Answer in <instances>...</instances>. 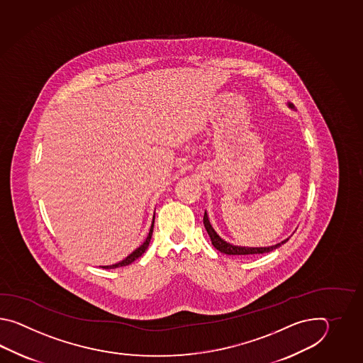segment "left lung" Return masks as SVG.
<instances>
[{
  "label": "left lung",
  "instance_id": "left-lung-1",
  "mask_svg": "<svg viewBox=\"0 0 363 363\" xmlns=\"http://www.w3.org/2000/svg\"><path fill=\"white\" fill-rule=\"evenodd\" d=\"M288 106L291 108H294V104H288ZM203 225L208 231V236L211 239V244L214 245L216 250H219L220 253L228 255H263V253H269L272 252L274 249L281 247L283 244H286V241L289 239H286L281 242H279L277 245H272V247H238V245H232L230 242L224 241L218 233L216 230L211 227V224L208 222V214L205 211V216H203Z\"/></svg>",
  "mask_w": 363,
  "mask_h": 363
}]
</instances>
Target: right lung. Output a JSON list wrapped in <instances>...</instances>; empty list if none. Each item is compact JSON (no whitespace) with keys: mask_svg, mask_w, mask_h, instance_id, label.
Instances as JSON below:
<instances>
[{"mask_svg":"<svg viewBox=\"0 0 363 363\" xmlns=\"http://www.w3.org/2000/svg\"><path fill=\"white\" fill-rule=\"evenodd\" d=\"M153 227H155V216H153V222H152V225H150V231H149V235H147V239L145 241L140 245L136 250H133L131 255H128L127 258H124L123 261H121V262L116 263V264H111V266H102V269H116V267H122V266H128L130 263L133 262V261H136L139 257L144 255V252L147 250V247H149V242H150V239H152V235H153Z\"/></svg>","mask_w":363,"mask_h":363,"instance_id":"add662e5","label":"right lung"}]
</instances>
